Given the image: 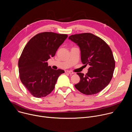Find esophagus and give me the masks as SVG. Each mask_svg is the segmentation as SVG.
I'll list each match as a JSON object with an SVG mask.
<instances>
[{"label":"esophagus","mask_w":132,"mask_h":132,"mask_svg":"<svg viewBox=\"0 0 132 132\" xmlns=\"http://www.w3.org/2000/svg\"><path fill=\"white\" fill-rule=\"evenodd\" d=\"M65 72L67 73H69L70 75H72L74 73L73 72L71 71H69V70H65Z\"/></svg>","instance_id":"esophagus-1"}]
</instances>
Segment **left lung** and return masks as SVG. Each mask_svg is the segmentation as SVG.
I'll use <instances>...</instances> for the list:
<instances>
[{"instance_id": "1", "label": "left lung", "mask_w": 132, "mask_h": 132, "mask_svg": "<svg viewBox=\"0 0 132 132\" xmlns=\"http://www.w3.org/2000/svg\"><path fill=\"white\" fill-rule=\"evenodd\" d=\"M68 39L79 46L82 64L90 66L85 75L77 73L80 80L75 88L87 95L99 93L109 85L114 70L115 61L110 47L90 33L71 35Z\"/></svg>"}]
</instances>
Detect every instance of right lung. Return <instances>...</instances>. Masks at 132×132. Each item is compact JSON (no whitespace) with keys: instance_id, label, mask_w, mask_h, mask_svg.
Returning <instances> with one entry per match:
<instances>
[{"instance_id":"add662e5","label":"right lung","mask_w":132,"mask_h":132,"mask_svg":"<svg viewBox=\"0 0 132 132\" xmlns=\"http://www.w3.org/2000/svg\"><path fill=\"white\" fill-rule=\"evenodd\" d=\"M67 34L45 32L33 36L24 47L18 62L20 80L32 96L42 98L54 90L64 70L48 66L47 60L66 39Z\"/></svg>"}]
</instances>
